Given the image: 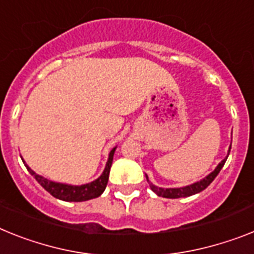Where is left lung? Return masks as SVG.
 I'll return each mask as SVG.
<instances>
[{
    "mask_svg": "<svg viewBox=\"0 0 254 254\" xmlns=\"http://www.w3.org/2000/svg\"><path fill=\"white\" fill-rule=\"evenodd\" d=\"M231 148V147H230ZM230 153V151H229ZM226 159H223L221 163L218 164V167L214 169V172L209 174L208 177H205L204 180H201L200 182H196L193 185H190V186L186 187H181V189H161V187H156L153 186L152 183H150V187L152 190L153 192L156 193L159 196H163V197H168V199H178V197H187V196H191V195H195V193L200 192V191H203L205 190L206 187L209 186L210 183L213 182V180L218 176V173L221 172L222 167L225 165ZM147 181H148V177H147Z\"/></svg>",
    "mask_w": 254,
    "mask_h": 254,
    "instance_id": "1",
    "label": "left lung"
}]
</instances>
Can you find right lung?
<instances>
[{"instance_id":"add662e5","label":"right lung","mask_w":254,"mask_h":254,"mask_svg":"<svg viewBox=\"0 0 254 254\" xmlns=\"http://www.w3.org/2000/svg\"><path fill=\"white\" fill-rule=\"evenodd\" d=\"M115 150L116 148H114L110 152V157H108V161L106 164V169L102 173V176L98 180L93 181L91 183H87V185H82V186H69V185H63V183L51 182V181L46 180L44 177L36 174L28 165H25V167H27L29 173L35 177L36 181L57 199L64 200V201H86V200L95 199V197L103 193L104 189H106L108 183V176H110V169L111 165H112V160H114Z\"/></svg>"}]
</instances>
